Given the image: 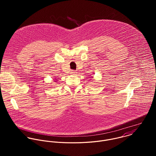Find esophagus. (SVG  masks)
Returning <instances> with one entry per match:
<instances>
[{"label": "esophagus", "mask_w": 156, "mask_h": 156, "mask_svg": "<svg viewBox=\"0 0 156 156\" xmlns=\"http://www.w3.org/2000/svg\"><path fill=\"white\" fill-rule=\"evenodd\" d=\"M76 73H77V72H76V71L73 70V71H71V74H76Z\"/></svg>", "instance_id": "1"}]
</instances>
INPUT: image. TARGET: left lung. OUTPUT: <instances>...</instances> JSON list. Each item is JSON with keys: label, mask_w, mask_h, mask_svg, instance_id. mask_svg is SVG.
<instances>
[{"label": "left lung", "mask_w": 156, "mask_h": 156, "mask_svg": "<svg viewBox=\"0 0 156 156\" xmlns=\"http://www.w3.org/2000/svg\"><path fill=\"white\" fill-rule=\"evenodd\" d=\"M92 78H93V77H92Z\"/></svg>", "instance_id": "obj_1"}]
</instances>
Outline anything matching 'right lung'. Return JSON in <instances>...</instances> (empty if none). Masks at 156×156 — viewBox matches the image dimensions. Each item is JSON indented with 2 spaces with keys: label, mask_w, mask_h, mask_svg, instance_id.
<instances>
[{
  "label": "right lung",
  "mask_w": 156,
  "mask_h": 156,
  "mask_svg": "<svg viewBox=\"0 0 156 156\" xmlns=\"http://www.w3.org/2000/svg\"><path fill=\"white\" fill-rule=\"evenodd\" d=\"M55 82H56V80H55Z\"/></svg>",
  "instance_id": "obj_1"
}]
</instances>
